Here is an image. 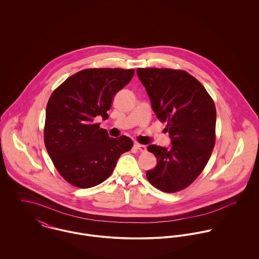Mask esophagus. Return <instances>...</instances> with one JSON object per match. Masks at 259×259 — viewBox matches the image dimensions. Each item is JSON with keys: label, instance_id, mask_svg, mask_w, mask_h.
Listing matches in <instances>:
<instances>
[{"label": "esophagus", "instance_id": "esophagus-1", "mask_svg": "<svg viewBox=\"0 0 259 259\" xmlns=\"http://www.w3.org/2000/svg\"><path fill=\"white\" fill-rule=\"evenodd\" d=\"M134 148H136V149H138V150H140V151H142V152H145V151L147 150L146 146H143V145H140V144H135Z\"/></svg>", "mask_w": 259, "mask_h": 259}]
</instances>
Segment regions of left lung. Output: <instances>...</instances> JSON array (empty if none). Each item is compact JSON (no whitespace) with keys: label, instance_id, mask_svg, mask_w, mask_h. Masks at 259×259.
Masks as SVG:
<instances>
[{"label":"left lung","instance_id":"8db88e82","mask_svg":"<svg viewBox=\"0 0 259 259\" xmlns=\"http://www.w3.org/2000/svg\"><path fill=\"white\" fill-rule=\"evenodd\" d=\"M138 76L171 148L156 145L148 150L156 165L147 171L148 182L163 192H177L191 185L204 169L215 145V105L204 87L183 70L139 68Z\"/></svg>","mask_w":259,"mask_h":259}]
</instances>
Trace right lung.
<instances>
[{"label":"right lung","mask_w":259,"mask_h":259,"mask_svg":"<svg viewBox=\"0 0 259 259\" xmlns=\"http://www.w3.org/2000/svg\"><path fill=\"white\" fill-rule=\"evenodd\" d=\"M134 74L133 69H87L52 93L44 141L55 167L69 184L79 188L102 184L112 174L118 157L133 148L130 138H110L94 120L98 115L109 117L113 97Z\"/></svg>","instance_id":"1"}]
</instances>
